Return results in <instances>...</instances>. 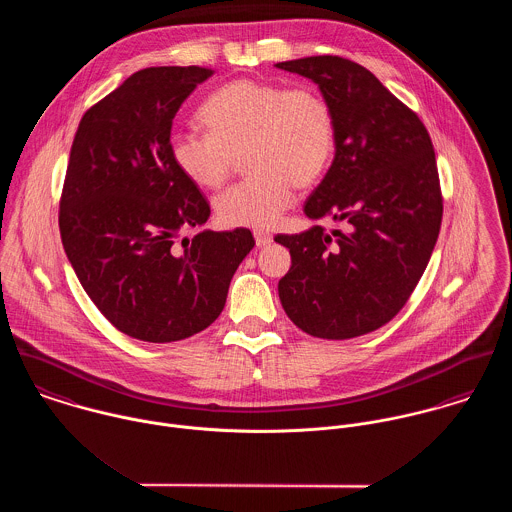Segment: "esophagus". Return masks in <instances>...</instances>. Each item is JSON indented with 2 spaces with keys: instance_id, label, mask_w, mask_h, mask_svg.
I'll return each mask as SVG.
<instances>
[{
  "instance_id": "obj_1",
  "label": "esophagus",
  "mask_w": 512,
  "mask_h": 512,
  "mask_svg": "<svg viewBox=\"0 0 512 512\" xmlns=\"http://www.w3.org/2000/svg\"><path fill=\"white\" fill-rule=\"evenodd\" d=\"M254 240H256V246L258 248H264V246H270L274 242V236L270 232H264V230H256L254 232Z\"/></svg>"
}]
</instances>
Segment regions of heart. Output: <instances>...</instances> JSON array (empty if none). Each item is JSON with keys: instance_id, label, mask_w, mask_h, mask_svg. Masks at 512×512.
Masks as SVG:
<instances>
[{"instance_id": "heart-1", "label": "heart", "mask_w": 512, "mask_h": 512, "mask_svg": "<svg viewBox=\"0 0 512 512\" xmlns=\"http://www.w3.org/2000/svg\"><path fill=\"white\" fill-rule=\"evenodd\" d=\"M199 122L207 134H171L169 155L193 185L217 189L246 153L252 175L213 201L230 228H272L292 207L295 185L315 183L335 153L333 110L309 86L238 78L203 102Z\"/></svg>"}]
</instances>
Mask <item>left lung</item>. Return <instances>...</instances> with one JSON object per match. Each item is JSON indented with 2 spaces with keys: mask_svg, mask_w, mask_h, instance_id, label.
I'll return each mask as SVG.
<instances>
[{
  "mask_svg": "<svg viewBox=\"0 0 512 512\" xmlns=\"http://www.w3.org/2000/svg\"><path fill=\"white\" fill-rule=\"evenodd\" d=\"M317 84L335 116V155L303 213L313 224L274 240L290 248L284 311L307 335L353 339L388 323L420 282L441 224L436 153L420 118L365 67L331 55L278 63Z\"/></svg>",
  "mask_w": 512,
  "mask_h": 512,
  "instance_id": "8db88e82",
  "label": "left lung"
}]
</instances>
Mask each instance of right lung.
Segmentation results:
<instances>
[{"label": "right lung", "mask_w": 512, "mask_h": 512, "mask_svg": "<svg viewBox=\"0 0 512 512\" xmlns=\"http://www.w3.org/2000/svg\"><path fill=\"white\" fill-rule=\"evenodd\" d=\"M207 67H149L94 104L74 134L61 238L84 292L122 333L171 343L207 329L254 248L250 230L203 226L211 209L173 165L171 126Z\"/></svg>", "instance_id": "1"}]
</instances>
